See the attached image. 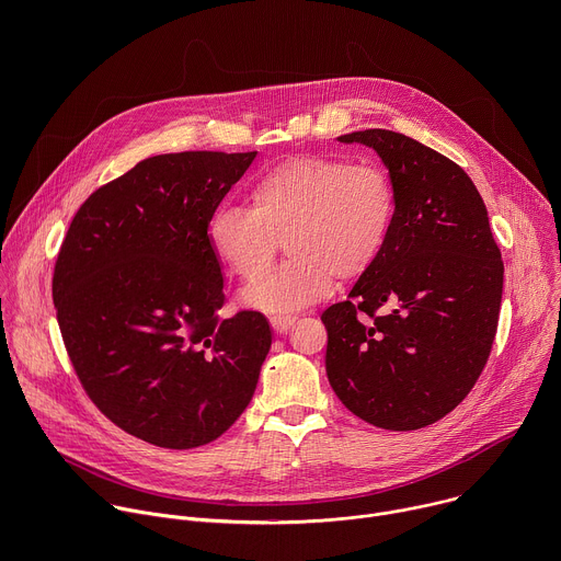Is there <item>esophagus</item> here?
Here are the masks:
<instances>
[{"mask_svg":"<svg viewBox=\"0 0 561 561\" xmlns=\"http://www.w3.org/2000/svg\"><path fill=\"white\" fill-rule=\"evenodd\" d=\"M297 322V317H271V327L275 333H286L293 324Z\"/></svg>","mask_w":561,"mask_h":561,"instance_id":"obj_1","label":"esophagus"}]
</instances>
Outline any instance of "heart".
<instances>
[{
	"label": "heart",
	"mask_w": 561,
	"mask_h": 561,
	"mask_svg": "<svg viewBox=\"0 0 561 561\" xmlns=\"http://www.w3.org/2000/svg\"><path fill=\"white\" fill-rule=\"evenodd\" d=\"M251 210L221 208L208 239L217 260L242 282L262 279L286 244L288 262L242 293V304L288 317L324 299L340 279L368 273L392 224L390 180L375 167L331 157H293L251 188Z\"/></svg>",
	"instance_id": "b5f03b06"
}]
</instances>
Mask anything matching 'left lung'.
Here are the masks:
<instances>
[{"instance_id": "obj_1", "label": "left lung", "mask_w": 561, "mask_h": 561, "mask_svg": "<svg viewBox=\"0 0 561 561\" xmlns=\"http://www.w3.org/2000/svg\"><path fill=\"white\" fill-rule=\"evenodd\" d=\"M337 141L379 154L394 210L375 266L322 314L327 375L364 422L417 431L448 415L486 366L504 288L502 253L482 195L448 157L383 128Z\"/></svg>"}]
</instances>
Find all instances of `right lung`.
Wrapping results in <instances>:
<instances>
[{"mask_svg": "<svg viewBox=\"0 0 561 561\" xmlns=\"http://www.w3.org/2000/svg\"><path fill=\"white\" fill-rule=\"evenodd\" d=\"M253 152L144 159L98 188L61 244L53 301L95 407L122 431L186 450L244 413L273 344L268 319H219L224 277L208 224Z\"/></svg>", "mask_w": 561, "mask_h": 561, "instance_id": "right-lung-1", "label": "right lung"}]
</instances>
